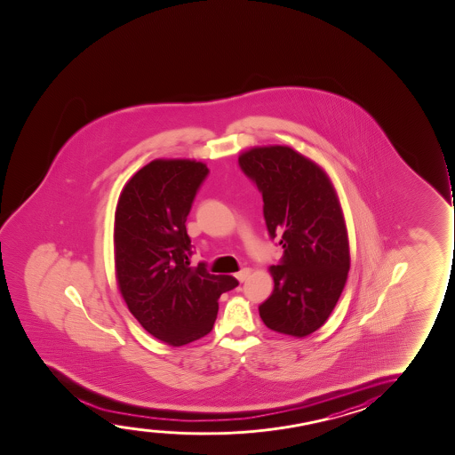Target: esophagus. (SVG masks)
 Segmentation results:
<instances>
[{
    "label": "esophagus",
    "instance_id": "esophagus-1",
    "mask_svg": "<svg viewBox=\"0 0 455 455\" xmlns=\"http://www.w3.org/2000/svg\"><path fill=\"white\" fill-rule=\"evenodd\" d=\"M250 273H251V271L248 268L241 269L239 273H235V279L239 282H245L247 281V277L250 275Z\"/></svg>",
    "mask_w": 455,
    "mask_h": 455
}]
</instances>
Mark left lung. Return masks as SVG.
Segmentation results:
<instances>
[{"instance_id":"obj_1","label":"left lung","mask_w":455,"mask_h":455,"mask_svg":"<svg viewBox=\"0 0 455 455\" xmlns=\"http://www.w3.org/2000/svg\"><path fill=\"white\" fill-rule=\"evenodd\" d=\"M239 167L264 199L271 239L283 256L271 265L275 290L259 307L273 331L305 337L330 317L349 271L347 225L325 172L286 146L254 147Z\"/></svg>"}]
</instances>
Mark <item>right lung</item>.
I'll use <instances>...</instances> for the list:
<instances>
[{"label": "right lung", "mask_w": 455, "mask_h": 455, "mask_svg": "<svg viewBox=\"0 0 455 455\" xmlns=\"http://www.w3.org/2000/svg\"><path fill=\"white\" fill-rule=\"evenodd\" d=\"M207 174L190 159L152 161L125 184L115 212L119 291L142 328L172 347L207 336L220 294L239 285L204 262L190 267L187 216Z\"/></svg>", "instance_id": "1"}]
</instances>
